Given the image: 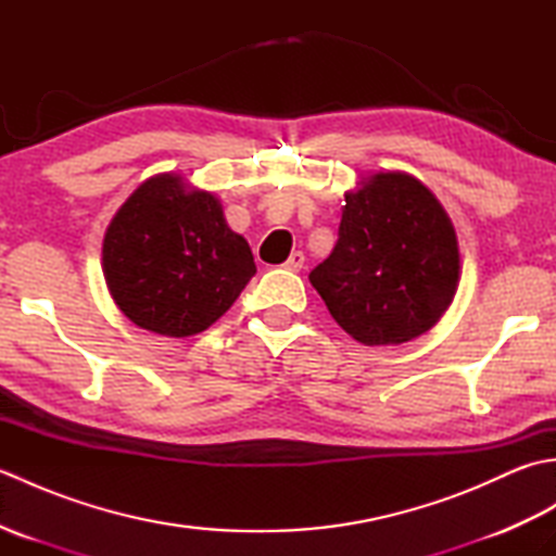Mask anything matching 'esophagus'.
Here are the masks:
<instances>
[{
	"label": "esophagus",
	"mask_w": 556,
	"mask_h": 556,
	"mask_svg": "<svg viewBox=\"0 0 556 556\" xmlns=\"http://www.w3.org/2000/svg\"><path fill=\"white\" fill-rule=\"evenodd\" d=\"M303 263H305V255H303L301 251H296V253H291V255H289V260L285 263V267H287V269H291V271H301V269H303Z\"/></svg>",
	"instance_id": "esophagus-1"
}]
</instances>
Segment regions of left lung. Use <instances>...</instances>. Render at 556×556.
Listing matches in <instances>:
<instances>
[{"instance_id": "8db88e82", "label": "left lung", "mask_w": 556, "mask_h": 556, "mask_svg": "<svg viewBox=\"0 0 556 556\" xmlns=\"http://www.w3.org/2000/svg\"><path fill=\"white\" fill-rule=\"evenodd\" d=\"M458 269L454 224L430 188L377 172L346 193L334 251L308 279L349 337L396 346L440 323Z\"/></svg>"}]
</instances>
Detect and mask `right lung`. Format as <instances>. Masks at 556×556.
<instances>
[{"instance_id": "add662e5", "label": "right lung", "mask_w": 556, "mask_h": 556, "mask_svg": "<svg viewBox=\"0 0 556 556\" xmlns=\"http://www.w3.org/2000/svg\"><path fill=\"white\" fill-rule=\"evenodd\" d=\"M102 271L128 320L181 339L205 332L231 308L255 263L215 195L191 188L179 174H157L110 222Z\"/></svg>"}]
</instances>
